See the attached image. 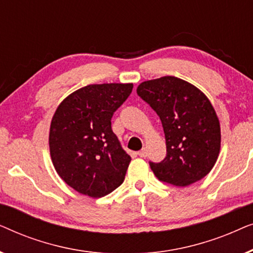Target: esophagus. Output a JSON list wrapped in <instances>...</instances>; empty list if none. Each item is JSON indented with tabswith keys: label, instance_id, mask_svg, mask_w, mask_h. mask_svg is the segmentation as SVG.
Wrapping results in <instances>:
<instances>
[{
	"label": "esophagus",
	"instance_id": "34e87169",
	"mask_svg": "<svg viewBox=\"0 0 253 253\" xmlns=\"http://www.w3.org/2000/svg\"><path fill=\"white\" fill-rule=\"evenodd\" d=\"M138 155H139V157L140 158H146L147 157V150H146V148H143V150H141V151H139V152H138V153H137Z\"/></svg>",
	"mask_w": 253,
	"mask_h": 253
}]
</instances>
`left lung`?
I'll return each mask as SVG.
<instances>
[{
	"instance_id": "1",
	"label": "left lung",
	"mask_w": 253,
	"mask_h": 253,
	"mask_svg": "<svg viewBox=\"0 0 253 253\" xmlns=\"http://www.w3.org/2000/svg\"><path fill=\"white\" fill-rule=\"evenodd\" d=\"M137 94L160 117L167 155L150 162L160 181L177 186L192 184L209 174L219 157L220 123L204 93L177 77L143 82Z\"/></svg>"
}]
</instances>
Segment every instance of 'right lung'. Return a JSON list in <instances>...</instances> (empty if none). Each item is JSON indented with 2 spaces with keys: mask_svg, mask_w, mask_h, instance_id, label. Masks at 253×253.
Segmentation results:
<instances>
[{
  "mask_svg": "<svg viewBox=\"0 0 253 253\" xmlns=\"http://www.w3.org/2000/svg\"><path fill=\"white\" fill-rule=\"evenodd\" d=\"M132 84L87 85L67 96L50 123L49 148L57 174L76 191L100 198L122 184L131 158L112 130V117Z\"/></svg>",
  "mask_w": 253,
  "mask_h": 253,
  "instance_id": "1",
  "label": "right lung"
}]
</instances>
